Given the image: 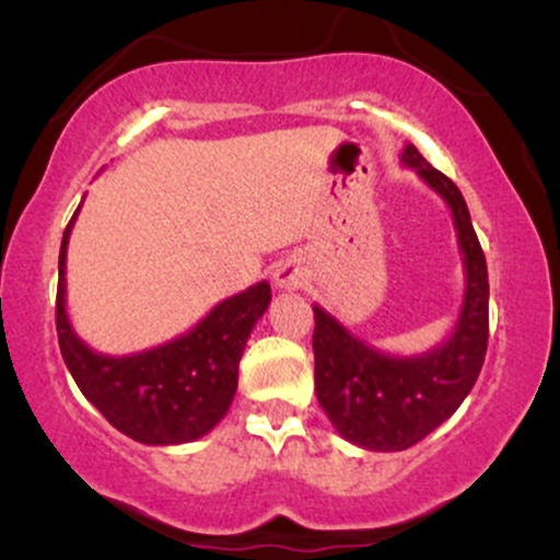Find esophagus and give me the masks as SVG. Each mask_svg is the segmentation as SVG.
Instances as JSON below:
<instances>
[{"label":"esophagus","instance_id":"34e87169","mask_svg":"<svg viewBox=\"0 0 560 560\" xmlns=\"http://www.w3.org/2000/svg\"><path fill=\"white\" fill-rule=\"evenodd\" d=\"M273 281L279 289H300L305 284V271L294 260H287L273 271Z\"/></svg>","mask_w":560,"mask_h":560}]
</instances>
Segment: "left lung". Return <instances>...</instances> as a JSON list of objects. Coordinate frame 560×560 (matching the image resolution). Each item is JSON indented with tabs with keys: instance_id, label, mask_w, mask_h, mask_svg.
<instances>
[{
	"instance_id": "obj_1",
	"label": "left lung",
	"mask_w": 560,
	"mask_h": 560,
	"mask_svg": "<svg viewBox=\"0 0 560 560\" xmlns=\"http://www.w3.org/2000/svg\"><path fill=\"white\" fill-rule=\"evenodd\" d=\"M400 160L447 202L464 253L466 289L450 337L421 355H387L347 331L324 307L313 305L320 408L347 442L376 453L408 450L458 410L477 382L490 334L487 260L464 195L413 144H405Z\"/></svg>"
}]
</instances>
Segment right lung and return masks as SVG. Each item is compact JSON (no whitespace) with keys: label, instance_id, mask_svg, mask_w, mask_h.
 Returning a JSON list of instances; mask_svg holds the SVG:
<instances>
[{"label":"right lung","instance_id":"1","mask_svg":"<svg viewBox=\"0 0 560 560\" xmlns=\"http://www.w3.org/2000/svg\"><path fill=\"white\" fill-rule=\"evenodd\" d=\"M75 215L62 234L55 305L57 339L70 376L118 432L141 445L199 440L229 413L244 345L271 302V284L258 281L218 302L195 329L171 342L133 355H102L73 331L66 311V255Z\"/></svg>","mask_w":560,"mask_h":560}]
</instances>
